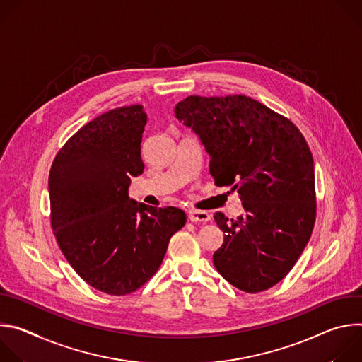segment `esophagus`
Instances as JSON below:
<instances>
[{
  "label": "esophagus",
  "mask_w": 362,
  "mask_h": 362,
  "mask_svg": "<svg viewBox=\"0 0 362 362\" xmlns=\"http://www.w3.org/2000/svg\"><path fill=\"white\" fill-rule=\"evenodd\" d=\"M187 218L190 222H202V223H206L211 221V214L206 212V211H189L187 214Z\"/></svg>",
  "instance_id": "34e87169"
}]
</instances>
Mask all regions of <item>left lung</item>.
<instances>
[{"label": "left lung", "mask_w": 362, "mask_h": 362, "mask_svg": "<svg viewBox=\"0 0 362 362\" xmlns=\"http://www.w3.org/2000/svg\"><path fill=\"white\" fill-rule=\"evenodd\" d=\"M175 117L199 137L218 186H232L243 215L214 219L225 233L214 265L245 292L265 291L292 269L315 223L313 153L284 116L246 95H189Z\"/></svg>", "instance_id": "8db88e82"}]
</instances>
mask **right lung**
Here are the masks:
<instances>
[{"label":"right lung","mask_w":362,"mask_h":362,"mask_svg":"<svg viewBox=\"0 0 362 362\" xmlns=\"http://www.w3.org/2000/svg\"><path fill=\"white\" fill-rule=\"evenodd\" d=\"M143 106L110 110L83 126L57 153L48 177L51 226L73 269L93 288L126 295L163 262L182 209L154 208L129 196L144 170Z\"/></svg>","instance_id":"obj_1"}]
</instances>
